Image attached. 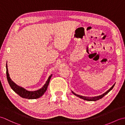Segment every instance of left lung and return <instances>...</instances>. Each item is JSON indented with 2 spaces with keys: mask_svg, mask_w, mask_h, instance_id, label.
I'll return each instance as SVG.
<instances>
[{
  "mask_svg": "<svg viewBox=\"0 0 125 125\" xmlns=\"http://www.w3.org/2000/svg\"><path fill=\"white\" fill-rule=\"evenodd\" d=\"M115 83L113 85V86L111 87L110 89H109V90H108L106 92H105V93H104V94H102L99 95H98V96H95V97H92L82 96V95H79V94H75V93L73 92V91H72V92H73V94H75V95H76L77 97L80 98H81V99H84L85 100H87V101H96V100H98L101 99V98H102L103 97H104L106 94H107L109 92L111 91V90L113 88V87H114V86H115Z\"/></svg>",
  "mask_w": 125,
  "mask_h": 125,
  "instance_id": "8db88e82",
  "label": "left lung"
}]
</instances>
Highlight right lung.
Instances as JSON below:
<instances>
[{
    "label": "right lung",
    "instance_id": "obj_1",
    "mask_svg": "<svg viewBox=\"0 0 125 125\" xmlns=\"http://www.w3.org/2000/svg\"><path fill=\"white\" fill-rule=\"evenodd\" d=\"M6 68L7 81L10 87H11L12 89L16 93V94H17L19 95H20L21 97L28 99H37V98H39L42 96V95L44 94L45 92L46 91L48 86L50 80L52 75V74L51 75H50L49 76V77L48 78L47 81H46V83L44 84V85L42 86L41 89H40L38 90H35V91H28V90H26L25 88H23L22 87H21L18 85L16 84L14 82L12 81V79H10V75L9 73L7 63Z\"/></svg>",
    "mask_w": 125,
    "mask_h": 125
}]
</instances>
